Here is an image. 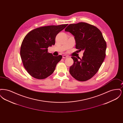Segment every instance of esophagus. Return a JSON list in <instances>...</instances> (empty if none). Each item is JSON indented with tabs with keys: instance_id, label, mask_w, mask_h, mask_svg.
I'll return each instance as SVG.
<instances>
[{
	"instance_id": "1",
	"label": "esophagus",
	"mask_w": 123,
	"mask_h": 123,
	"mask_svg": "<svg viewBox=\"0 0 123 123\" xmlns=\"http://www.w3.org/2000/svg\"><path fill=\"white\" fill-rule=\"evenodd\" d=\"M62 58H63V59H66V58H68V56H66V55H63Z\"/></svg>"
}]
</instances>
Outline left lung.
Instances as JSON below:
<instances>
[{"label":"left lung","instance_id":"left-lung-1","mask_svg":"<svg viewBox=\"0 0 123 123\" xmlns=\"http://www.w3.org/2000/svg\"><path fill=\"white\" fill-rule=\"evenodd\" d=\"M65 31L74 36L76 49L84 51L82 59L71 57L74 63L70 73L78 81H87L97 72L105 58L106 44L103 35L97 28L85 23L70 24Z\"/></svg>","mask_w":123,"mask_h":123}]
</instances>
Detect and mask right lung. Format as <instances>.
I'll return each instance as SVG.
<instances>
[{
    "label": "right lung",
    "mask_w": 123,
    "mask_h": 123,
    "mask_svg": "<svg viewBox=\"0 0 123 123\" xmlns=\"http://www.w3.org/2000/svg\"><path fill=\"white\" fill-rule=\"evenodd\" d=\"M67 25L42 27L31 31L25 36L20 55L24 68L31 76L43 79L53 74L62 56H54L47 52V48L55 44L56 35Z\"/></svg>",
    "instance_id": "add662e5"
}]
</instances>
